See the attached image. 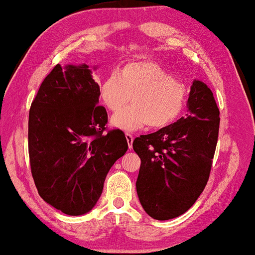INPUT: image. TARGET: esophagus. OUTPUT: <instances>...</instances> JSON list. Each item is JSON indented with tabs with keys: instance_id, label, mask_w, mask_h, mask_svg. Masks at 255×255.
I'll return each mask as SVG.
<instances>
[{
	"instance_id": "esophagus-1",
	"label": "esophagus",
	"mask_w": 255,
	"mask_h": 255,
	"mask_svg": "<svg viewBox=\"0 0 255 255\" xmlns=\"http://www.w3.org/2000/svg\"><path fill=\"white\" fill-rule=\"evenodd\" d=\"M126 137L128 140V147L132 148V143H133V135L131 133H126Z\"/></svg>"
}]
</instances>
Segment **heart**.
I'll return each mask as SVG.
<instances>
[{"label": "heart", "mask_w": 255, "mask_h": 255, "mask_svg": "<svg viewBox=\"0 0 255 255\" xmlns=\"http://www.w3.org/2000/svg\"><path fill=\"white\" fill-rule=\"evenodd\" d=\"M99 92L111 112L120 111L131 99V107L111 119L113 127L127 131L147 124L151 128L167 127L179 118L187 99L186 86L152 61L131 62L119 73L111 72L101 83Z\"/></svg>", "instance_id": "b5f03b06"}]
</instances>
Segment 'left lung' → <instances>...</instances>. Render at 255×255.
I'll return each mask as SVG.
<instances>
[{
    "label": "left lung",
    "instance_id": "left-lung-1",
    "mask_svg": "<svg viewBox=\"0 0 255 255\" xmlns=\"http://www.w3.org/2000/svg\"><path fill=\"white\" fill-rule=\"evenodd\" d=\"M187 107L185 118L133 142L141 158L138 199L155 220L185 213L209 181L219 136V108L212 91L201 81L192 84Z\"/></svg>",
    "mask_w": 255,
    "mask_h": 255
}]
</instances>
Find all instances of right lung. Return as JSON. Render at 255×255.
<instances>
[{
	"label": "right lung",
	"mask_w": 255,
	"mask_h": 255,
	"mask_svg": "<svg viewBox=\"0 0 255 255\" xmlns=\"http://www.w3.org/2000/svg\"><path fill=\"white\" fill-rule=\"evenodd\" d=\"M99 91L86 64H56L28 114V156L37 192L68 215L93 209L108 172L128 151L121 129L107 128Z\"/></svg>",
	"instance_id": "right-lung-1"
}]
</instances>
